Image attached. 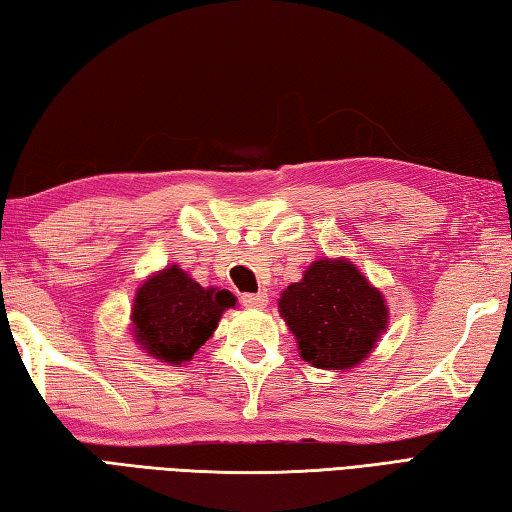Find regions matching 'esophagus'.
<instances>
[{
	"instance_id": "34e87169",
	"label": "esophagus",
	"mask_w": 512,
	"mask_h": 512,
	"mask_svg": "<svg viewBox=\"0 0 512 512\" xmlns=\"http://www.w3.org/2000/svg\"><path fill=\"white\" fill-rule=\"evenodd\" d=\"M240 303L247 307H265L267 305V294L258 292V294H240Z\"/></svg>"
}]
</instances>
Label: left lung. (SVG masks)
<instances>
[{
  "label": "left lung",
  "instance_id": "8db88e82",
  "mask_svg": "<svg viewBox=\"0 0 512 512\" xmlns=\"http://www.w3.org/2000/svg\"><path fill=\"white\" fill-rule=\"evenodd\" d=\"M278 312L296 336L303 361L321 370H350L368 359L388 327V305L347 258H321L301 283L281 294Z\"/></svg>",
  "mask_w": 512,
  "mask_h": 512
}]
</instances>
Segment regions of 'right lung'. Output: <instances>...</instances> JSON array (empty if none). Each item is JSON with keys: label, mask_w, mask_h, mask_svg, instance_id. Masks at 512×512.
<instances>
[{"label": "right lung", "mask_w": 512, "mask_h": 512, "mask_svg": "<svg viewBox=\"0 0 512 512\" xmlns=\"http://www.w3.org/2000/svg\"><path fill=\"white\" fill-rule=\"evenodd\" d=\"M229 307H236V296L227 289L200 287L178 265H169L138 287L131 330L153 359L180 365L194 359Z\"/></svg>", "instance_id": "1"}]
</instances>
